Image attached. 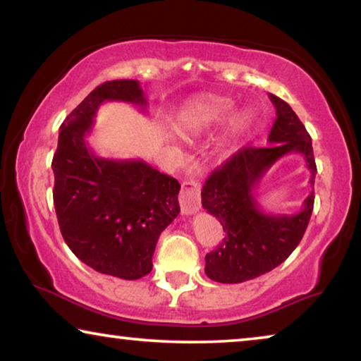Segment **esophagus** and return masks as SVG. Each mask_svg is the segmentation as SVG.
<instances>
[{"label":"esophagus","instance_id":"obj_1","mask_svg":"<svg viewBox=\"0 0 361 361\" xmlns=\"http://www.w3.org/2000/svg\"><path fill=\"white\" fill-rule=\"evenodd\" d=\"M180 207L183 215H192L200 209V183L194 176H189L181 183Z\"/></svg>","mask_w":361,"mask_h":361}]
</instances>
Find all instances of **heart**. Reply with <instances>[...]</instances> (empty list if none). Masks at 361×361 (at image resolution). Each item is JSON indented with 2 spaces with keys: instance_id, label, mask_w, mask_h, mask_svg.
Instances as JSON below:
<instances>
[{
  "instance_id": "heart-1",
  "label": "heart",
  "mask_w": 361,
  "mask_h": 361,
  "mask_svg": "<svg viewBox=\"0 0 361 361\" xmlns=\"http://www.w3.org/2000/svg\"><path fill=\"white\" fill-rule=\"evenodd\" d=\"M235 111V103L216 95H202L192 102L181 118V130L186 135H197L207 130L224 126ZM255 124L252 111H242L232 121V133L235 137H245Z\"/></svg>"
}]
</instances>
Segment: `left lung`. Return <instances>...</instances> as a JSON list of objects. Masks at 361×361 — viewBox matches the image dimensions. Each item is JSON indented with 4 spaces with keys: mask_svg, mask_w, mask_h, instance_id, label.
Here are the masks:
<instances>
[{
    "mask_svg": "<svg viewBox=\"0 0 361 361\" xmlns=\"http://www.w3.org/2000/svg\"><path fill=\"white\" fill-rule=\"evenodd\" d=\"M276 121L264 148H242L213 172L202 189V207L216 216L224 239L205 256L207 277L219 283H242L271 272L288 258L301 242L314 209V189L295 215L262 212L256 189L267 170L291 152L304 156L315 183L312 140L288 103L269 94Z\"/></svg>",
    "mask_w": 361,
    "mask_h": 361,
    "instance_id": "8db88e82",
    "label": "left lung"
}]
</instances>
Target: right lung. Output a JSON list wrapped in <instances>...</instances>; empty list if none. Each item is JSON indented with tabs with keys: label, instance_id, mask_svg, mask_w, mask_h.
Returning <instances> with one entry per match:
<instances>
[{
	"label": "right lung",
	"instance_id": "1",
	"mask_svg": "<svg viewBox=\"0 0 361 361\" xmlns=\"http://www.w3.org/2000/svg\"><path fill=\"white\" fill-rule=\"evenodd\" d=\"M105 102L146 109L135 79L95 87L63 121L52 159L54 207L66 245L106 276L137 280L152 269L161 232L178 216L180 183L142 159L95 154L85 137Z\"/></svg>",
	"mask_w": 361,
	"mask_h": 361
}]
</instances>
